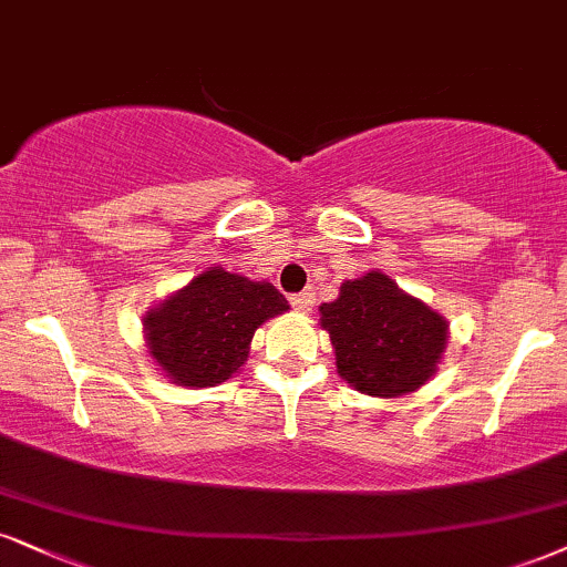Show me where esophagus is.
Returning <instances> with one entry per match:
<instances>
[{"label":"esophagus","mask_w":567,"mask_h":567,"mask_svg":"<svg viewBox=\"0 0 567 567\" xmlns=\"http://www.w3.org/2000/svg\"><path fill=\"white\" fill-rule=\"evenodd\" d=\"M312 305H316V297H312V291H302V295L291 297V307H295L297 312H310Z\"/></svg>","instance_id":"1"}]
</instances>
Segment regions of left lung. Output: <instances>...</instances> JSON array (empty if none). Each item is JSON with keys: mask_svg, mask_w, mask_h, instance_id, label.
<instances>
[{"mask_svg": "<svg viewBox=\"0 0 567 567\" xmlns=\"http://www.w3.org/2000/svg\"><path fill=\"white\" fill-rule=\"evenodd\" d=\"M337 373L368 396L412 394L436 375L450 323L408 295L386 272L368 270L344 281L333 302L320 305Z\"/></svg>", "mask_w": 567, "mask_h": 567, "instance_id": "1", "label": "left lung"}]
</instances>
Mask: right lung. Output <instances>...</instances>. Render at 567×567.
<instances>
[{"mask_svg": "<svg viewBox=\"0 0 567 567\" xmlns=\"http://www.w3.org/2000/svg\"><path fill=\"white\" fill-rule=\"evenodd\" d=\"M286 310L289 302L272 284L215 265L144 312V341L176 386H218L247 362L257 328Z\"/></svg>", "mask_w": 567, "mask_h": 567, "instance_id": "right-lung-1", "label": "right lung"}]
</instances>
